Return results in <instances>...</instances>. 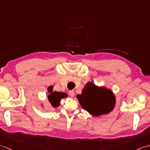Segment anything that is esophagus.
I'll list each match as a JSON object with an SVG mask.
<instances>
[{
	"instance_id": "1",
	"label": "esophagus",
	"mask_w": 150,
	"mask_h": 150,
	"mask_svg": "<svg viewBox=\"0 0 150 150\" xmlns=\"http://www.w3.org/2000/svg\"><path fill=\"white\" fill-rule=\"evenodd\" d=\"M69 95H70V96L73 97V96H74V95H75L74 91H73V90H70V91H69Z\"/></svg>"
}]
</instances>
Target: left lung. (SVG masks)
Masks as SVG:
<instances>
[{"label":"left lung","mask_w":150,"mask_h":150,"mask_svg":"<svg viewBox=\"0 0 150 150\" xmlns=\"http://www.w3.org/2000/svg\"><path fill=\"white\" fill-rule=\"evenodd\" d=\"M81 107L93 117H99L111 112L115 106L116 97L110 89L98 86L88 82L76 96Z\"/></svg>","instance_id":"8db88e82"}]
</instances>
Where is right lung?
Returning a JSON list of instances; mask_svg holds the SVG:
<instances>
[{
  "label": "right lung",
  "instance_id": "obj_1",
  "mask_svg": "<svg viewBox=\"0 0 150 150\" xmlns=\"http://www.w3.org/2000/svg\"><path fill=\"white\" fill-rule=\"evenodd\" d=\"M53 86H50L47 88V92H48V96H47V99H48L49 103L52 105V106L54 108H57L60 106V100L62 98H65L68 97V94L63 92H58V91H53ZM42 106L43 104H41Z\"/></svg>",
  "mask_w": 150,
  "mask_h": 150
}]
</instances>
